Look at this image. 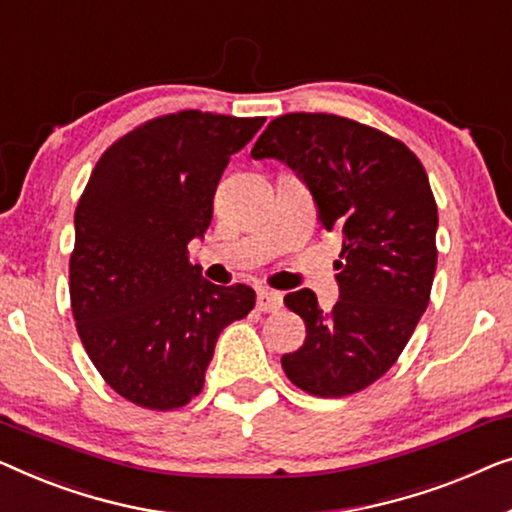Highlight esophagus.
I'll return each instance as SVG.
<instances>
[{
    "label": "esophagus",
    "instance_id": "34e87169",
    "mask_svg": "<svg viewBox=\"0 0 512 512\" xmlns=\"http://www.w3.org/2000/svg\"><path fill=\"white\" fill-rule=\"evenodd\" d=\"M257 308L264 313H276L283 308V297L278 292L271 290H259L257 292Z\"/></svg>",
    "mask_w": 512,
    "mask_h": 512
}]
</instances>
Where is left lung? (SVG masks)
<instances>
[{
	"label": "left lung",
	"mask_w": 512,
	"mask_h": 512,
	"mask_svg": "<svg viewBox=\"0 0 512 512\" xmlns=\"http://www.w3.org/2000/svg\"><path fill=\"white\" fill-rule=\"evenodd\" d=\"M306 183L320 222L343 234L341 299L320 311L311 290L285 297L306 341L283 355L287 378L313 397H348L390 371L427 311L438 211L427 171L394 136L331 113L271 120L250 150Z\"/></svg>",
	"instance_id": "1"
}]
</instances>
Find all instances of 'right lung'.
I'll use <instances>...</instances> for the list:
<instances>
[{
    "label": "right lung",
    "mask_w": 512,
    "mask_h": 512,
    "mask_svg": "<svg viewBox=\"0 0 512 512\" xmlns=\"http://www.w3.org/2000/svg\"><path fill=\"white\" fill-rule=\"evenodd\" d=\"M264 118L178 111L120 136L78 199L69 294L83 348L120 397L174 410L204 387L220 331L255 306L187 259L213 218L229 157Z\"/></svg>",
    "instance_id": "right-lung-1"
}]
</instances>
